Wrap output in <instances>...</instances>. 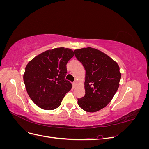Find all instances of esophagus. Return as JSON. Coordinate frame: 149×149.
I'll use <instances>...</instances> for the list:
<instances>
[{"label": "esophagus", "instance_id": "1", "mask_svg": "<svg viewBox=\"0 0 149 149\" xmlns=\"http://www.w3.org/2000/svg\"><path fill=\"white\" fill-rule=\"evenodd\" d=\"M77 85H78V82L76 81H74V82H73V88H76V86H77Z\"/></svg>", "mask_w": 149, "mask_h": 149}]
</instances>
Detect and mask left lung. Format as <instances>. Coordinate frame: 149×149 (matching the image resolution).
Masks as SVG:
<instances>
[{
  "instance_id": "left-lung-1",
  "label": "left lung",
  "mask_w": 149,
  "mask_h": 149,
  "mask_svg": "<svg viewBox=\"0 0 149 149\" xmlns=\"http://www.w3.org/2000/svg\"><path fill=\"white\" fill-rule=\"evenodd\" d=\"M74 55L86 71L84 96L78 99L84 111L95 112L105 107L119 86L121 73L117 62L97 49H75Z\"/></svg>"
}]
</instances>
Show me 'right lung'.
Wrapping results in <instances>:
<instances>
[{"label":"right lung","instance_id":"right-lung-1","mask_svg":"<svg viewBox=\"0 0 149 149\" xmlns=\"http://www.w3.org/2000/svg\"><path fill=\"white\" fill-rule=\"evenodd\" d=\"M74 52L64 47L48 49L39 54L26 65L24 81L32 101L44 110L59 107L72 85L65 79L66 64Z\"/></svg>","mask_w":149,"mask_h":149}]
</instances>
